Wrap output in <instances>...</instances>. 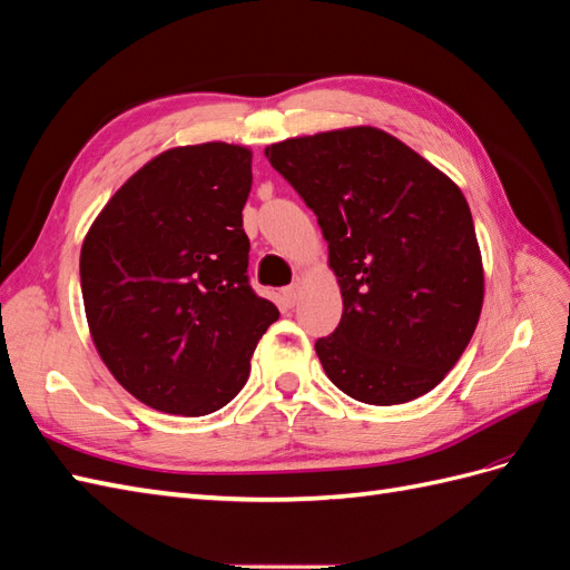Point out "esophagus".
Returning a JSON list of instances; mask_svg holds the SVG:
<instances>
[{
  "label": "esophagus",
  "mask_w": 570,
  "mask_h": 570,
  "mask_svg": "<svg viewBox=\"0 0 570 570\" xmlns=\"http://www.w3.org/2000/svg\"><path fill=\"white\" fill-rule=\"evenodd\" d=\"M299 283H293V285H287L285 289H283V302L287 304V307H295L297 304V299H299Z\"/></svg>",
  "instance_id": "esophagus-1"
}]
</instances>
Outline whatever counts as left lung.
I'll return each instance as SVG.
<instances>
[{"label": "left lung", "mask_w": 570, "mask_h": 570, "mask_svg": "<svg viewBox=\"0 0 570 570\" xmlns=\"http://www.w3.org/2000/svg\"><path fill=\"white\" fill-rule=\"evenodd\" d=\"M266 159L328 242L343 295L336 331L314 343L328 380L372 406L428 394L464 353L483 302L462 190L377 128L295 137Z\"/></svg>", "instance_id": "1"}]
</instances>
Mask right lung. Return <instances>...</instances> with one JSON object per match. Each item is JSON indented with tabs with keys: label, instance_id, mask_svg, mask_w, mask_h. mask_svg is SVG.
Returning a JSON list of instances; mask_svg holds the SVG:
<instances>
[{
	"label": "right lung",
	"instance_id": "1",
	"mask_svg": "<svg viewBox=\"0 0 570 570\" xmlns=\"http://www.w3.org/2000/svg\"><path fill=\"white\" fill-rule=\"evenodd\" d=\"M248 190V149L176 147L125 180L81 246L96 351L151 409L205 415L227 406L281 316L246 275Z\"/></svg>",
	"mask_w": 570,
	"mask_h": 570
}]
</instances>
